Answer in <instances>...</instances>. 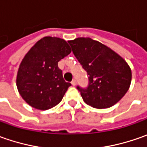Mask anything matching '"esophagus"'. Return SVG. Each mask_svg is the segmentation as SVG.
<instances>
[{"label":"esophagus","mask_w":147,"mask_h":147,"mask_svg":"<svg viewBox=\"0 0 147 147\" xmlns=\"http://www.w3.org/2000/svg\"><path fill=\"white\" fill-rule=\"evenodd\" d=\"M71 84L73 85V86H76V84H77V82H76V80L75 79H74L72 82H71Z\"/></svg>","instance_id":"obj_1"}]
</instances>
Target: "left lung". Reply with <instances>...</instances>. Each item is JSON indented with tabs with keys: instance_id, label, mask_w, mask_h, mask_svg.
Here are the masks:
<instances>
[{
	"instance_id": "obj_1",
	"label": "left lung",
	"mask_w": 147,
	"mask_h": 147,
	"mask_svg": "<svg viewBox=\"0 0 147 147\" xmlns=\"http://www.w3.org/2000/svg\"><path fill=\"white\" fill-rule=\"evenodd\" d=\"M68 42L88 73V88L77 87L84 102L94 108L105 109L120 100L132 80L127 62L110 47L90 37H78Z\"/></svg>"
}]
</instances>
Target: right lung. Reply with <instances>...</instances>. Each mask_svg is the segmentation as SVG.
<instances>
[{
  "instance_id": "obj_1",
  "label": "right lung",
  "mask_w": 147,
  "mask_h": 147,
  "mask_svg": "<svg viewBox=\"0 0 147 147\" xmlns=\"http://www.w3.org/2000/svg\"><path fill=\"white\" fill-rule=\"evenodd\" d=\"M64 39L45 37L39 40L20 63L16 85L22 98L37 110H49L58 105L71 83L63 78L58 62L70 54Z\"/></svg>"
}]
</instances>
